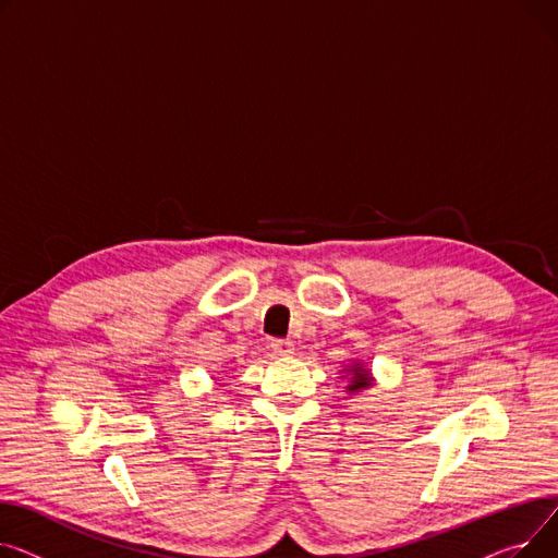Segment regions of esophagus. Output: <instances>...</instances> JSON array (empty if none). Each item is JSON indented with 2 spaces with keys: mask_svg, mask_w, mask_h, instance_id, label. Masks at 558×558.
<instances>
[{
  "mask_svg": "<svg viewBox=\"0 0 558 558\" xmlns=\"http://www.w3.org/2000/svg\"><path fill=\"white\" fill-rule=\"evenodd\" d=\"M270 347H272V353H275V355H290V353L294 351V344H292L290 340H281V338L272 340Z\"/></svg>",
  "mask_w": 558,
  "mask_h": 558,
  "instance_id": "34e87169",
  "label": "esophagus"
}]
</instances>
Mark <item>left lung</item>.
<instances>
[{
	"label": "left lung",
	"instance_id": "obj_1",
	"mask_svg": "<svg viewBox=\"0 0 558 558\" xmlns=\"http://www.w3.org/2000/svg\"><path fill=\"white\" fill-rule=\"evenodd\" d=\"M351 383H353V385H349V389L355 391V389H360V387H369V385H372V378H369V374H367L365 369L353 367V380H351Z\"/></svg>",
	"mask_w": 558,
	"mask_h": 558
}]
</instances>
